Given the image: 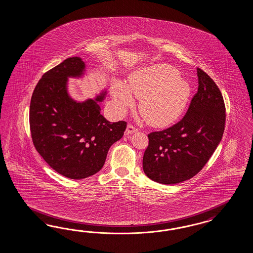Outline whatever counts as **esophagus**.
Returning a JSON list of instances; mask_svg holds the SVG:
<instances>
[{"label": "esophagus", "mask_w": 253, "mask_h": 253, "mask_svg": "<svg viewBox=\"0 0 253 253\" xmlns=\"http://www.w3.org/2000/svg\"><path fill=\"white\" fill-rule=\"evenodd\" d=\"M137 130V128H136V127H134L132 124L129 123V124L127 125V130H126L127 133H130V134H131V133H134V132H136Z\"/></svg>", "instance_id": "esophagus-1"}]
</instances>
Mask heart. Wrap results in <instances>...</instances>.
<instances>
[{"instance_id":"obj_1","label":"heart","mask_w":253,"mask_h":253,"mask_svg":"<svg viewBox=\"0 0 253 253\" xmlns=\"http://www.w3.org/2000/svg\"><path fill=\"white\" fill-rule=\"evenodd\" d=\"M140 98L139 111L154 126H167L182 115L191 94V87L179 77L176 69L159 65L137 71L129 78L127 87L112 85V93L120 113L134 105L130 93Z\"/></svg>"}]
</instances>
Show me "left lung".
Returning a JSON list of instances; mask_svg holds the SVG:
<instances>
[{"label": "left lung", "mask_w": 253, "mask_h": 253, "mask_svg": "<svg viewBox=\"0 0 253 253\" xmlns=\"http://www.w3.org/2000/svg\"><path fill=\"white\" fill-rule=\"evenodd\" d=\"M198 92L184 118L147 135L143 169L157 183L179 184L195 176L222 140L226 116L222 92L202 69H198Z\"/></svg>", "instance_id": "obj_1"}]
</instances>
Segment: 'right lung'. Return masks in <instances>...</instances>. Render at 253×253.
I'll return each mask as SVG.
<instances>
[{
  "mask_svg": "<svg viewBox=\"0 0 253 253\" xmlns=\"http://www.w3.org/2000/svg\"><path fill=\"white\" fill-rule=\"evenodd\" d=\"M85 64L69 57L45 72L31 100L30 128L33 145L47 164L61 175L84 179L99 171L109 147L123 137L127 123H111L100 113L95 100L83 103L69 97V77H81Z\"/></svg>",
  "mask_w": 253,
  "mask_h": 253,
  "instance_id": "obj_1",
  "label": "right lung"
}]
</instances>
